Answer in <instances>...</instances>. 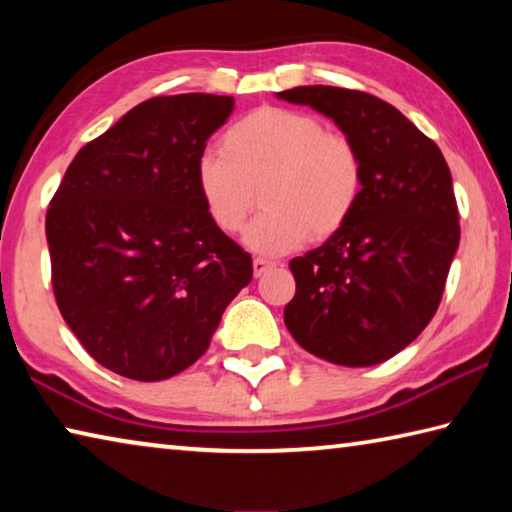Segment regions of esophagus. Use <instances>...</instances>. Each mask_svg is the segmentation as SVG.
Segmentation results:
<instances>
[{
	"label": "esophagus",
	"mask_w": 512,
	"mask_h": 512,
	"mask_svg": "<svg viewBox=\"0 0 512 512\" xmlns=\"http://www.w3.org/2000/svg\"><path fill=\"white\" fill-rule=\"evenodd\" d=\"M275 266H277L275 262H268V259H262V257L253 259V273H255V277H262L264 273H268Z\"/></svg>",
	"instance_id": "esophagus-1"
}]
</instances>
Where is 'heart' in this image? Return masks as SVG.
<instances>
[{
  "mask_svg": "<svg viewBox=\"0 0 512 512\" xmlns=\"http://www.w3.org/2000/svg\"><path fill=\"white\" fill-rule=\"evenodd\" d=\"M194 187L216 230L232 235L253 210L262 189L264 214L248 225L244 246L280 257L309 237L329 239L357 210L363 162L348 137L327 133L314 115L287 108H257L221 137V153H203Z\"/></svg>",
  "mask_w": 512,
  "mask_h": 512,
  "instance_id": "obj_1",
  "label": "heart"
}]
</instances>
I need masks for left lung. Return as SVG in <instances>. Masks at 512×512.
Here are the masks:
<instances>
[{"instance_id": "1", "label": "left lung", "mask_w": 512, "mask_h": 512, "mask_svg": "<svg viewBox=\"0 0 512 512\" xmlns=\"http://www.w3.org/2000/svg\"><path fill=\"white\" fill-rule=\"evenodd\" d=\"M275 97L332 119L363 162L350 221L291 259L284 325L320 359L377 366L418 339L443 298L461 239L452 173L427 135L372 94L300 85Z\"/></svg>"}]
</instances>
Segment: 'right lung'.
I'll return each mask as SVG.
<instances>
[{"label": "right lung", "instance_id": "add662e5", "mask_svg": "<svg viewBox=\"0 0 512 512\" xmlns=\"http://www.w3.org/2000/svg\"><path fill=\"white\" fill-rule=\"evenodd\" d=\"M235 99L155 97L76 153L47 212L60 314L101 366L169 379L210 348L253 259L216 230L196 160Z\"/></svg>", "mask_w": 512, "mask_h": 512}]
</instances>
